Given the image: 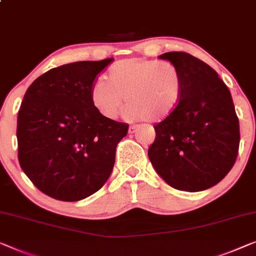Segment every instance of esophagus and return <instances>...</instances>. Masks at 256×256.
Returning a JSON list of instances; mask_svg holds the SVG:
<instances>
[{"label": "esophagus", "mask_w": 256, "mask_h": 256, "mask_svg": "<svg viewBox=\"0 0 256 256\" xmlns=\"http://www.w3.org/2000/svg\"><path fill=\"white\" fill-rule=\"evenodd\" d=\"M136 128H138V126H136V125H131V126L128 128V133H130V134H132V133L136 132Z\"/></svg>", "instance_id": "esophagus-1"}]
</instances>
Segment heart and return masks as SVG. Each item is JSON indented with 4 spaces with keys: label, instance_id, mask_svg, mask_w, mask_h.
<instances>
[{
    "label": "heart",
    "instance_id": "heart-1",
    "mask_svg": "<svg viewBox=\"0 0 256 256\" xmlns=\"http://www.w3.org/2000/svg\"><path fill=\"white\" fill-rule=\"evenodd\" d=\"M182 95V78L166 60L128 58L109 68L108 82L98 79L90 88L94 108L106 120H115L125 101V116L132 120L161 122L177 109Z\"/></svg>",
    "mask_w": 256,
    "mask_h": 256
}]
</instances>
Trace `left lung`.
<instances>
[{"mask_svg":"<svg viewBox=\"0 0 256 256\" xmlns=\"http://www.w3.org/2000/svg\"><path fill=\"white\" fill-rule=\"evenodd\" d=\"M158 58L177 66L182 95L177 109L154 126L148 158L171 188L208 190L226 176L238 155L239 120L231 93L212 68L188 52Z\"/></svg>","mask_w":256,"mask_h":256,"instance_id":"8db88e82","label":"left lung"}]
</instances>
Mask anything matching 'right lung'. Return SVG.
<instances>
[{"instance_id": "add662e5", "label": "right lung", "mask_w": 256, "mask_h": 256, "mask_svg": "<svg viewBox=\"0 0 256 256\" xmlns=\"http://www.w3.org/2000/svg\"><path fill=\"white\" fill-rule=\"evenodd\" d=\"M112 62L82 60L46 72L30 84L17 120L18 160L47 196L79 201L106 184L117 144L128 125L106 120L90 101L96 76Z\"/></svg>"}]
</instances>
